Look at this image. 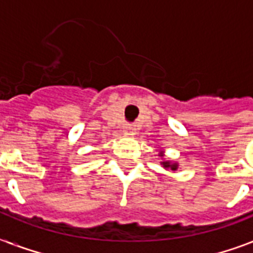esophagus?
I'll return each instance as SVG.
<instances>
[{"instance_id": "1", "label": "esophagus", "mask_w": 253, "mask_h": 253, "mask_svg": "<svg viewBox=\"0 0 253 253\" xmlns=\"http://www.w3.org/2000/svg\"><path fill=\"white\" fill-rule=\"evenodd\" d=\"M135 132H136V128H135L134 125H125L123 126V134L125 135H128V136H132V135H135Z\"/></svg>"}]
</instances>
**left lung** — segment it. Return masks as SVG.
Segmentation results:
<instances>
[{
  "instance_id": "left-lung-1",
  "label": "left lung",
  "mask_w": 253,
  "mask_h": 253,
  "mask_svg": "<svg viewBox=\"0 0 253 253\" xmlns=\"http://www.w3.org/2000/svg\"><path fill=\"white\" fill-rule=\"evenodd\" d=\"M159 156L163 159V162L160 163V164L163 166V168H164V169H172V170H177V168H178V163L170 162V160H166V159H164V151H163V150L159 151Z\"/></svg>"
}]
</instances>
